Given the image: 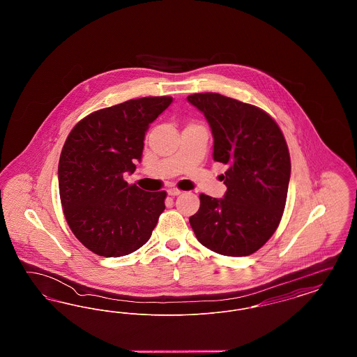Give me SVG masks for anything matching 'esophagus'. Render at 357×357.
Wrapping results in <instances>:
<instances>
[{
  "mask_svg": "<svg viewBox=\"0 0 357 357\" xmlns=\"http://www.w3.org/2000/svg\"><path fill=\"white\" fill-rule=\"evenodd\" d=\"M167 194H169L170 197H176V195L182 194V191L178 190V188H169V190H167Z\"/></svg>",
  "mask_w": 357,
  "mask_h": 357,
  "instance_id": "esophagus-1",
  "label": "esophagus"
}]
</instances>
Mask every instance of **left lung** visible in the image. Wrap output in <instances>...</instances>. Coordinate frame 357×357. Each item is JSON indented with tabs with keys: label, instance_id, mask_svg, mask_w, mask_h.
<instances>
[{
	"label": "left lung",
	"instance_id": "1",
	"mask_svg": "<svg viewBox=\"0 0 357 357\" xmlns=\"http://www.w3.org/2000/svg\"><path fill=\"white\" fill-rule=\"evenodd\" d=\"M187 102L211 128L213 159L227 166L223 198L201 194L190 225L197 239L218 255H252L272 237L284 213L290 179L285 137L255 105L211 92L190 95Z\"/></svg>",
	"mask_w": 357,
	"mask_h": 357
}]
</instances>
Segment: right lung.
<instances>
[{
    "label": "right lung",
    "instance_id": "right-lung-1",
    "mask_svg": "<svg viewBox=\"0 0 357 357\" xmlns=\"http://www.w3.org/2000/svg\"><path fill=\"white\" fill-rule=\"evenodd\" d=\"M172 102L142 98L99 109L70 131L59 162V190L75 237L102 257L131 255L153 234L166 191L128 185L124 174L142 160L144 136Z\"/></svg>",
    "mask_w": 357,
    "mask_h": 357
}]
</instances>
